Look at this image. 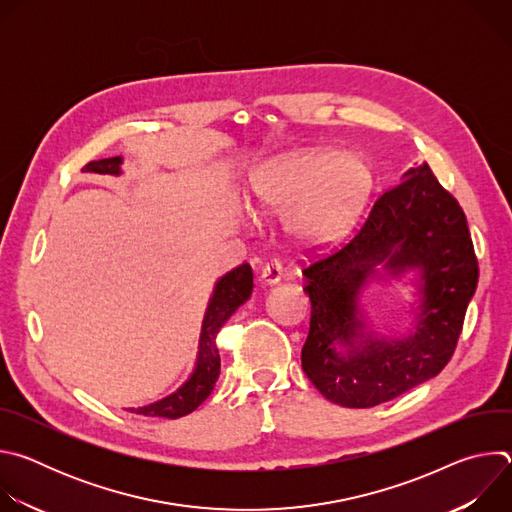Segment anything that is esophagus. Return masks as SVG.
<instances>
[{
	"instance_id": "esophagus-1",
	"label": "esophagus",
	"mask_w": 512,
	"mask_h": 512,
	"mask_svg": "<svg viewBox=\"0 0 512 512\" xmlns=\"http://www.w3.org/2000/svg\"><path fill=\"white\" fill-rule=\"evenodd\" d=\"M261 281L267 283V285H273V283H279L281 281V263L275 259L271 263H267L261 271Z\"/></svg>"
}]
</instances>
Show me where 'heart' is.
I'll return each mask as SVG.
<instances>
[{"mask_svg": "<svg viewBox=\"0 0 512 512\" xmlns=\"http://www.w3.org/2000/svg\"><path fill=\"white\" fill-rule=\"evenodd\" d=\"M373 190L369 164L354 154L314 148L277 158L251 178V206L261 216L285 214V229L304 247L344 237Z\"/></svg>", "mask_w": 512, "mask_h": 512, "instance_id": "obj_1", "label": "heart"}]
</instances>
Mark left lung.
I'll return each mask as SVG.
<instances>
[{
    "instance_id": "1",
    "label": "left lung",
    "mask_w": 512,
    "mask_h": 512,
    "mask_svg": "<svg viewBox=\"0 0 512 512\" xmlns=\"http://www.w3.org/2000/svg\"><path fill=\"white\" fill-rule=\"evenodd\" d=\"M409 270L420 300L414 332L381 337L361 318L359 289ZM302 273L312 304L302 369L328 401L364 409L421 385L450 362L476 291L478 261L462 206L421 164L379 196L344 247Z\"/></svg>"
}]
</instances>
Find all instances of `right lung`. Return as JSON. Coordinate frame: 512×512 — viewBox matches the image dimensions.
Masks as SVG:
<instances>
[{
	"mask_svg": "<svg viewBox=\"0 0 512 512\" xmlns=\"http://www.w3.org/2000/svg\"><path fill=\"white\" fill-rule=\"evenodd\" d=\"M123 158H105L99 162H89L83 172H95V174H121ZM253 291V271L251 265L243 263L229 273H225L216 281L212 296L208 300L202 330H200V342H198V356L196 367L188 381L174 391L172 395L154 401L143 407H129L127 411L139 413L145 417H166V419H178L188 413H192L214 389V383L221 375V354H218L216 346V334L223 328V324L235 314V310L245 304Z\"/></svg>",
	"mask_w": 512,
	"mask_h": 512,
	"instance_id": "right-lung-1",
	"label": "right lung"
}]
</instances>
